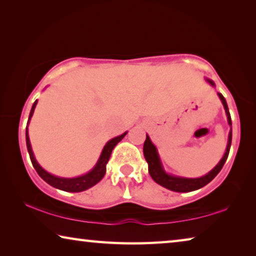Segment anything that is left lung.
I'll use <instances>...</instances> for the list:
<instances>
[{"label":"left lung","mask_w":256,"mask_h":256,"mask_svg":"<svg viewBox=\"0 0 256 256\" xmlns=\"http://www.w3.org/2000/svg\"><path fill=\"white\" fill-rule=\"evenodd\" d=\"M205 80L206 82L212 85V86H216V83H214L212 80L210 78H205ZM218 96L221 100L223 107H224L226 120H228V124L230 126L228 144H226V152L221 158V160L216 164V168L210 170L208 173H206L205 176H202L200 178H184V176H173V174H168L163 168V164H162L160 162V154H158L156 146L152 142L149 136L147 134V136H146V141L144 144V155L146 160H147L148 163V171H149L150 176H152V180L157 182L158 184H160L162 186H164V188L172 190V192H194V190L200 189L204 186L210 184V182L218 176V173L221 171V168H223V165H224L226 158H228V155H229V150L231 147V139H232V128H231V117H230L229 108H228V104H226L224 96H223L221 93H218Z\"/></svg>","instance_id":"left-lung-1"}]
</instances>
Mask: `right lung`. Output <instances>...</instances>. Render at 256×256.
<instances>
[{"label":"right lung","mask_w":256,"mask_h":256,"mask_svg":"<svg viewBox=\"0 0 256 256\" xmlns=\"http://www.w3.org/2000/svg\"><path fill=\"white\" fill-rule=\"evenodd\" d=\"M36 104H38V100L33 104V107L30 109V117H28V122H27V128H26V144H27V150L28 154H30L32 164H33L34 168L36 170V172L38 173V176L42 178V179L52 186H54L56 189L64 190V192H84L88 188H91L94 184H98V182L102 179L106 174V165L108 163L109 158H110L112 149L115 148V146L120 142V141L123 139V138L126 136L128 132H124L123 134H120L118 136L112 138L108 141V142L104 144V147L101 152V155L99 157L96 164L93 166V168L91 171H88V173L83 174V176H76V178H60L54 176V174L48 173L46 171L42 166H40L36 158L34 156L33 149H32V144H30V136H28V125H30V122L32 116H33L34 110Z\"/></svg>","instance_id":"1"}]
</instances>
